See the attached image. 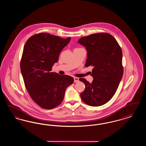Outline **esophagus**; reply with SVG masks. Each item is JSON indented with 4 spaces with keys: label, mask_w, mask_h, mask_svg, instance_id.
<instances>
[{
    "label": "esophagus",
    "mask_w": 146,
    "mask_h": 146,
    "mask_svg": "<svg viewBox=\"0 0 146 146\" xmlns=\"http://www.w3.org/2000/svg\"><path fill=\"white\" fill-rule=\"evenodd\" d=\"M74 81L75 83H77L79 82V78L77 77H74Z\"/></svg>",
    "instance_id": "esophagus-1"
}]
</instances>
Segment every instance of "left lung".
Here are the masks:
<instances>
[{"mask_svg": "<svg viewBox=\"0 0 146 146\" xmlns=\"http://www.w3.org/2000/svg\"><path fill=\"white\" fill-rule=\"evenodd\" d=\"M78 42L88 51L85 67H92L90 83L84 78L85 89L80 94L85 104L97 107L106 104L114 95L123 75V54L116 39L108 33L83 36Z\"/></svg>", "mask_w": 146, "mask_h": 146, "instance_id": "1", "label": "left lung"}]
</instances>
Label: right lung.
<instances>
[{
    "label": "right lung",
    "instance_id": "obj_1",
    "mask_svg": "<svg viewBox=\"0 0 146 146\" xmlns=\"http://www.w3.org/2000/svg\"><path fill=\"white\" fill-rule=\"evenodd\" d=\"M48 33L31 36L26 42L20 62L25 87L31 97L44 109H52L62 102L66 89L74 79L51 72L60 52L70 42Z\"/></svg>",
    "mask_w": 146,
    "mask_h": 146
}]
</instances>
